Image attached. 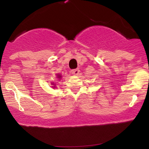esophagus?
I'll return each instance as SVG.
<instances>
[{
  "label": "esophagus",
  "mask_w": 149,
  "mask_h": 149,
  "mask_svg": "<svg viewBox=\"0 0 149 149\" xmlns=\"http://www.w3.org/2000/svg\"><path fill=\"white\" fill-rule=\"evenodd\" d=\"M80 72V70H79V68H75V69H73V70H71V73H72V74H74V75H77Z\"/></svg>",
  "instance_id": "esophagus-1"
}]
</instances>
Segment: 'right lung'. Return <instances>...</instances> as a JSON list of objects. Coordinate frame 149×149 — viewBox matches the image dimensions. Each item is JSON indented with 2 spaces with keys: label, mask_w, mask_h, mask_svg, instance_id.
I'll list each match as a JSON object with an SVG mask.
<instances>
[{
  "label": "right lung",
  "mask_w": 149,
  "mask_h": 149,
  "mask_svg": "<svg viewBox=\"0 0 149 149\" xmlns=\"http://www.w3.org/2000/svg\"><path fill=\"white\" fill-rule=\"evenodd\" d=\"M58 79H60V78H61V76H60V74L58 75Z\"/></svg>",
  "instance_id": "obj_1"
}]
</instances>
